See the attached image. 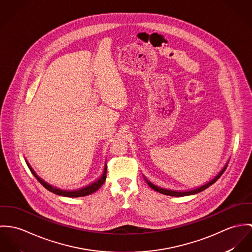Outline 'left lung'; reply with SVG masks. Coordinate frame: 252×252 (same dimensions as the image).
<instances>
[{
	"mask_svg": "<svg viewBox=\"0 0 252 252\" xmlns=\"http://www.w3.org/2000/svg\"><path fill=\"white\" fill-rule=\"evenodd\" d=\"M227 165H228V162L225 164V166L222 168V170L213 179V180H211L209 183H207V184H205V185H203L202 187H199V188H196L194 189H190V190H183V191H177V190H172V189H162V188H159V187H157V186H155L154 184H152L150 181H148V179L144 176V179H145V181L147 182V184L150 186V188H152L154 190H156V191H158V192H159V193H162V194H165V195L169 196H176V197H182V196H188V195H192V194H196V193H199V192H201V191H203L204 189H208L210 186H212L213 184H215L220 178V176L223 174L224 171L226 170V168H227Z\"/></svg>",
	"mask_w": 252,
	"mask_h": 252,
	"instance_id": "left-lung-1",
	"label": "left lung"
}]
</instances>
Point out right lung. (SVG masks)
<instances>
[{
	"mask_svg": "<svg viewBox=\"0 0 252 252\" xmlns=\"http://www.w3.org/2000/svg\"><path fill=\"white\" fill-rule=\"evenodd\" d=\"M26 163L28 165V167L30 168L31 172L32 173V175L36 178V180L49 191L55 193L57 195L60 196H65V197H81V196H87L89 194H92L94 193V191H96L105 182L106 180V172H107V165L105 164L104 166V170H103V173L101 175V177L96 180L95 182L90 184L89 186L82 188V189H76V190H65V189H58L56 187H53L52 185H49L48 183H46L45 181H43L41 178H39L36 173L33 171V169L31 167V165L29 164L28 161L26 160Z\"/></svg>",
	"mask_w": 252,
	"mask_h": 252,
	"instance_id": "obj_1",
	"label": "right lung"
}]
</instances>
